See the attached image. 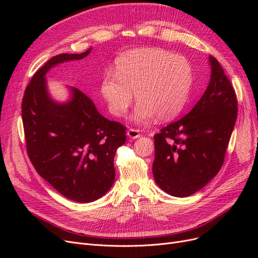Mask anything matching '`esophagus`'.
I'll return each instance as SVG.
<instances>
[{
	"mask_svg": "<svg viewBox=\"0 0 258 258\" xmlns=\"http://www.w3.org/2000/svg\"><path fill=\"white\" fill-rule=\"evenodd\" d=\"M127 135L129 138L131 139H137L139 137H141V132H140L139 129H134V128H130L128 131H127Z\"/></svg>",
	"mask_w": 258,
	"mask_h": 258,
	"instance_id": "esophagus-1",
	"label": "esophagus"
}]
</instances>
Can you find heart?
<instances>
[{
	"label": "heart",
	"mask_w": 258,
	"mask_h": 258,
	"mask_svg": "<svg viewBox=\"0 0 258 258\" xmlns=\"http://www.w3.org/2000/svg\"><path fill=\"white\" fill-rule=\"evenodd\" d=\"M194 70L189 60L159 47L123 52L115 60L114 72H106L100 85L108 111L116 117L127 114L139 101L134 118L140 123L156 116L169 120L177 116L189 98Z\"/></svg>",
	"instance_id": "obj_1"
}]
</instances>
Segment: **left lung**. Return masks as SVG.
I'll return each mask as SVG.
<instances>
[{
	"label": "left lung",
	"mask_w": 258,
	"mask_h": 258,
	"mask_svg": "<svg viewBox=\"0 0 258 258\" xmlns=\"http://www.w3.org/2000/svg\"><path fill=\"white\" fill-rule=\"evenodd\" d=\"M204 96L183 118L154 136L153 174L171 196L200 190L221 170L238 114V101L224 70L213 56Z\"/></svg>",
	"instance_id": "obj_1"
}]
</instances>
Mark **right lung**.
Returning <instances> with one entry per match:
<instances>
[{
	"label": "right lung",
	"mask_w": 258,
	"mask_h": 258,
	"mask_svg": "<svg viewBox=\"0 0 258 258\" xmlns=\"http://www.w3.org/2000/svg\"><path fill=\"white\" fill-rule=\"evenodd\" d=\"M90 50L49 59L28 84L21 104L27 153L36 172L64 197L83 204L99 199L112 187L114 156L126 142L127 128L106 119L77 88H72L70 102H53L44 76L51 67L81 60Z\"/></svg>",
	"instance_id": "right-lung-1"
}]
</instances>
